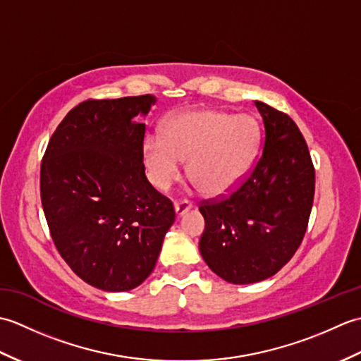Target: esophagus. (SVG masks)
Returning a JSON list of instances; mask_svg holds the SVG:
<instances>
[{"label": "esophagus", "mask_w": 361, "mask_h": 361, "mask_svg": "<svg viewBox=\"0 0 361 361\" xmlns=\"http://www.w3.org/2000/svg\"><path fill=\"white\" fill-rule=\"evenodd\" d=\"M190 208H192V203H190L189 200H178L175 202V212L176 216H183V214L188 212Z\"/></svg>", "instance_id": "obj_1"}]
</instances>
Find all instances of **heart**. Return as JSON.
<instances>
[{"mask_svg": "<svg viewBox=\"0 0 361 361\" xmlns=\"http://www.w3.org/2000/svg\"><path fill=\"white\" fill-rule=\"evenodd\" d=\"M259 140V127L248 114L188 110L166 122L163 136L150 135L142 158L153 186L166 190L180 178L181 159L203 192L220 194L247 171Z\"/></svg>", "mask_w": 361, "mask_h": 361, "instance_id": "obj_1", "label": "heart"}]
</instances>
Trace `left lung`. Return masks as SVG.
Wrapping results in <instances>:
<instances>
[{"label": "left lung", "instance_id": "left-lung-1", "mask_svg": "<svg viewBox=\"0 0 361 361\" xmlns=\"http://www.w3.org/2000/svg\"><path fill=\"white\" fill-rule=\"evenodd\" d=\"M264 121L262 150L231 192L200 202V252L231 283L278 273L301 245L315 195V167L295 121L255 101Z\"/></svg>", "mask_w": 361, "mask_h": 361}]
</instances>
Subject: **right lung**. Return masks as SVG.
I'll list each match as a JSON object with an SVG mask.
<instances>
[{"instance_id": "obj_1", "label": "right lung", "mask_w": 361, "mask_h": 361, "mask_svg": "<svg viewBox=\"0 0 361 361\" xmlns=\"http://www.w3.org/2000/svg\"><path fill=\"white\" fill-rule=\"evenodd\" d=\"M155 97L88 99L66 114L42 159L40 195L60 256L90 286L127 291L155 268L173 203L153 188L142 163Z\"/></svg>"}]
</instances>
